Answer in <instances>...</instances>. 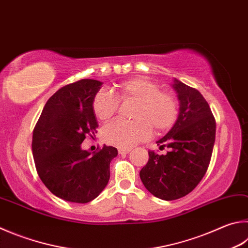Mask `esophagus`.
<instances>
[{"mask_svg": "<svg viewBox=\"0 0 248 248\" xmlns=\"http://www.w3.org/2000/svg\"><path fill=\"white\" fill-rule=\"evenodd\" d=\"M130 148H118V153L120 155H124V154H128V153H130Z\"/></svg>", "mask_w": 248, "mask_h": 248, "instance_id": "obj_1", "label": "esophagus"}]
</instances>
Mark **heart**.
<instances>
[{
    "label": "heart",
    "instance_id": "1",
    "mask_svg": "<svg viewBox=\"0 0 248 248\" xmlns=\"http://www.w3.org/2000/svg\"><path fill=\"white\" fill-rule=\"evenodd\" d=\"M117 96L108 91L97 92L93 110L98 119L109 120L119 109L121 102H136L134 121L115 120L103 129L106 143L119 148H129L145 141L156 132L168 130L178 116V105L172 94L163 92L158 84L145 78H132L117 85Z\"/></svg>",
    "mask_w": 248,
    "mask_h": 248
}]
</instances>
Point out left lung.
I'll return each instance as SVG.
<instances>
[{"instance_id": "left-lung-1", "label": "left lung", "mask_w": 248, "mask_h": 248, "mask_svg": "<svg viewBox=\"0 0 248 248\" xmlns=\"http://www.w3.org/2000/svg\"><path fill=\"white\" fill-rule=\"evenodd\" d=\"M171 85L179 100L178 119L156 142L169 152H148L150 158L140 171L146 190L164 201L181 199L194 190L208 168L216 138V121L204 96L175 78Z\"/></svg>"}]
</instances>
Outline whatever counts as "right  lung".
<instances>
[{
    "label": "right lung",
    "mask_w": 248,
    "mask_h": 248,
    "mask_svg": "<svg viewBox=\"0 0 248 248\" xmlns=\"http://www.w3.org/2000/svg\"><path fill=\"white\" fill-rule=\"evenodd\" d=\"M103 82L82 79L67 84L48 98L35 124L32 154L38 174L54 195L85 204L108 183L117 148L104 145L91 153L81 148L85 136L98 127L93 100Z\"/></svg>",
    "instance_id": "1"
}]
</instances>
